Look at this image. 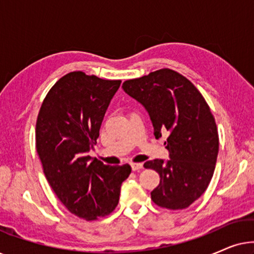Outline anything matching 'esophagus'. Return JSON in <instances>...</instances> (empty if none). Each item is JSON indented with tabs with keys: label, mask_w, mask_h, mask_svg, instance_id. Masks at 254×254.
<instances>
[{
	"label": "esophagus",
	"mask_w": 254,
	"mask_h": 254,
	"mask_svg": "<svg viewBox=\"0 0 254 254\" xmlns=\"http://www.w3.org/2000/svg\"><path fill=\"white\" fill-rule=\"evenodd\" d=\"M130 168L133 171H140L143 168V164L142 163H130Z\"/></svg>",
	"instance_id": "obj_1"
}]
</instances>
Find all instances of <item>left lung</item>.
I'll return each mask as SVG.
<instances>
[{
	"label": "left lung",
	"instance_id": "8db88e82",
	"mask_svg": "<svg viewBox=\"0 0 254 254\" xmlns=\"http://www.w3.org/2000/svg\"><path fill=\"white\" fill-rule=\"evenodd\" d=\"M123 89L147 111L156 138L169 134V159L144 163L161 177L151 200L168 209L187 208L207 190L216 165L218 134L209 106L189 79L171 69L129 79Z\"/></svg>",
	"mask_w": 254,
	"mask_h": 254
}]
</instances>
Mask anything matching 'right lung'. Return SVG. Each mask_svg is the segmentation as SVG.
I'll use <instances>...</instances> for the list:
<instances>
[{"label":"right lung","instance_id":"obj_1","mask_svg":"<svg viewBox=\"0 0 254 254\" xmlns=\"http://www.w3.org/2000/svg\"><path fill=\"white\" fill-rule=\"evenodd\" d=\"M120 84L71 71L52 86L38 114L36 145L47 182L70 213L88 221L112 213L131 171L89 156Z\"/></svg>","mask_w":254,"mask_h":254}]
</instances>
